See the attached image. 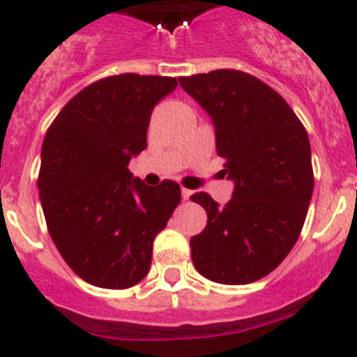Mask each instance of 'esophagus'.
Returning <instances> with one entry per match:
<instances>
[{
  "mask_svg": "<svg viewBox=\"0 0 357 357\" xmlns=\"http://www.w3.org/2000/svg\"><path fill=\"white\" fill-rule=\"evenodd\" d=\"M191 195H193V191H191V189L182 188V198H184V200H189V197H191Z\"/></svg>",
  "mask_w": 357,
  "mask_h": 357,
  "instance_id": "1",
  "label": "esophagus"
}]
</instances>
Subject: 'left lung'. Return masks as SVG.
Returning a JSON list of instances; mask_svg holds the SVG:
<instances>
[{"instance_id":"8db88e82","label":"left lung","mask_w":357,"mask_h":357,"mask_svg":"<svg viewBox=\"0 0 357 357\" xmlns=\"http://www.w3.org/2000/svg\"><path fill=\"white\" fill-rule=\"evenodd\" d=\"M213 118L223 172L236 182L220 207L207 193L191 200L207 225L191 238V259L206 279L248 284L273 272L304 227L314 176L304 125L270 85L238 69L181 77Z\"/></svg>"}]
</instances>
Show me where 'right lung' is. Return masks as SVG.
<instances>
[{
    "mask_svg": "<svg viewBox=\"0 0 357 357\" xmlns=\"http://www.w3.org/2000/svg\"><path fill=\"white\" fill-rule=\"evenodd\" d=\"M178 82L123 73L73 96L44 135L39 188L46 227L66 263L98 288L127 289L146 277L153 239L181 204V185L132 178L146 148L151 110Z\"/></svg>",
    "mask_w": 357,
    "mask_h": 357,
    "instance_id": "obj_1",
    "label": "right lung"
}]
</instances>
